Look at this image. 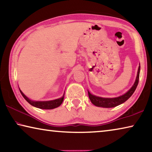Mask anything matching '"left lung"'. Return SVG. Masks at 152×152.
Returning <instances> with one entry per match:
<instances>
[{
	"mask_svg": "<svg viewBox=\"0 0 152 152\" xmlns=\"http://www.w3.org/2000/svg\"><path fill=\"white\" fill-rule=\"evenodd\" d=\"M140 66H139L137 78H136L134 84H133V86L131 88L129 91L127 92H126L125 94L117 98H102L92 95L88 91L89 99L91 100V102L93 104H94L95 106L104 108L115 107L123 103V102H125L127 100H128L132 96V95L133 94V92H135L136 88H137V84L139 83V78H140Z\"/></svg>",
	"mask_w": 152,
	"mask_h": 152,
	"instance_id": "8db88e82",
	"label": "left lung"
}]
</instances>
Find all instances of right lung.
Here are the masks:
<instances>
[{
	"label": "right lung",
	"mask_w": 152,
	"mask_h": 152,
	"mask_svg": "<svg viewBox=\"0 0 152 152\" xmlns=\"http://www.w3.org/2000/svg\"><path fill=\"white\" fill-rule=\"evenodd\" d=\"M20 93H21L22 96L24 97V99L26 100V101L29 102L30 104H31L32 106L39 108V109H55L56 107H58L59 106H60L61 104L62 103V102L64 101V96L58 99H56V100H53V101H33L31 100H30L29 99L25 96V95L23 93L22 91L20 90Z\"/></svg>",
	"instance_id": "right-lung-1"
}]
</instances>
